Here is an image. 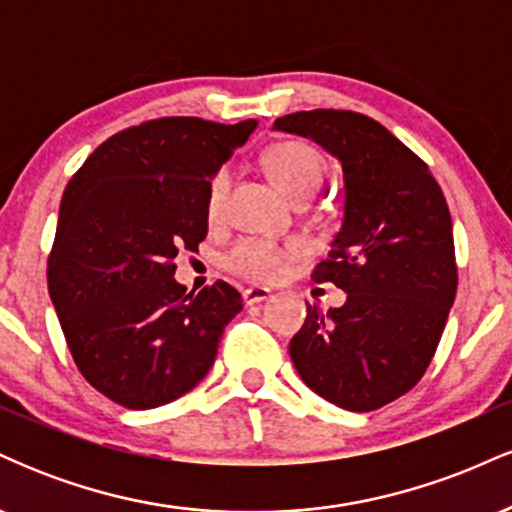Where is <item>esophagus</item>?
I'll return each instance as SVG.
<instances>
[{
	"instance_id": "esophagus-1",
	"label": "esophagus",
	"mask_w": 512,
	"mask_h": 512,
	"mask_svg": "<svg viewBox=\"0 0 512 512\" xmlns=\"http://www.w3.org/2000/svg\"><path fill=\"white\" fill-rule=\"evenodd\" d=\"M269 296H272V291L264 289V286H250V289L243 291V301H245V305L264 303Z\"/></svg>"
}]
</instances>
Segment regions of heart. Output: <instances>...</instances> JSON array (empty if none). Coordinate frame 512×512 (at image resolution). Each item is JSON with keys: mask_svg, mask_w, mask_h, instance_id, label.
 <instances>
[{"mask_svg": "<svg viewBox=\"0 0 512 512\" xmlns=\"http://www.w3.org/2000/svg\"><path fill=\"white\" fill-rule=\"evenodd\" d=\"M264 163H267L272 180L293 202L313 197L327 170L325 156L313 144L301 142V139H286V142L274 144L264 154ZM231 180L233 175L228 166H219L211 173L207 182V199H204L209 223H219L226 214ZM305 250H308V245L301 238H291L286 243H276L269 238H240L223 257V267L250 281H274L286 272L291 260L305 255Z\"/></svg>", "mask_w": 512, "mask_h": 512, "instance_id": "obj_1", "label": "heart"}]
</instances>
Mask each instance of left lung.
<instances>
[{
    "label": "left lung",
    "mask_w": 512,
    "mask_h": 512,
    "mask_svg": "<svg viewBox=\"0 0 512 512\" xmlns=\"http://www.w3.org/2000/svg\"><path fill=\"white\" fill-rule=\"evenodd\" d=\"M274 129L342 161L346 204L330 255L310 274L346 291L330 313L308 303L289 354L327 402L373 411L424 378L457 293L455 240L443 190L409 146L354 110H301Z\"/></svg>",
    "instance_id": "obj_1"
}]
</instances>
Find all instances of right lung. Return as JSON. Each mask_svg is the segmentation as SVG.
<instances>
[{
  "mask_svg": "<svg viewBox=\"0 0 512 512\" xmlns=\"http://www.w3.org/2000/svg\"><path fill=\"white\" fill-rule=\"evenodd\" d=\"M255 125L146 120L98 146L64 190L48 291L76 368L120 407L190 392L243 310L226 281L187 293L173 260L207 238V182Z\"/></svg>",
  "mask_w": 512,
  "mask_h": 512,
  "instance_id": "obj_1",
  "label": "right lung"
}]
</instances>
